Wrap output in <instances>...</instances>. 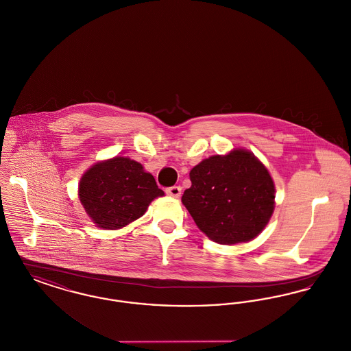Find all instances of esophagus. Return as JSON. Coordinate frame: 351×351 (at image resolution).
<instances>
[{
	"label": "esophagus",
	"instance_id": "34e87169",
	"mask_svg": "<svg viewBox=\"0 0 351 351\" xmlns=\"http://www.w3.org/2000/svg\"><path fill=\"white\" fill-rule=\"evenodd\" d=\"M166 193L172 196V197H180L182 195V188L179 185H173V186H169L166 189Z\"/></svg>",
	"mask_w": 351,
	"mask_h": 351
}]
</instances>
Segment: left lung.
<instances>
[{"label":"left lung","instance_id":"obj_1","mask_svg":"<svg viewBox=\"0 0 351 351\" xmlns=\"http://www.w3.org/2000/svg\"><path fill=\"white\" fill-rule=\"evenodd\" d=\"M183 201L201 232L221 245L247 242L267 225L275 186L251 152L234 150L202 160L189 172Z\"/></svg>","mask_w":351,"mask_h":351}]
</instances>
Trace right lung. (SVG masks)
<instances>
[{
    "mask_svg": "<svg viewBox=\"0 0 351 351\" xmlns=\"http://www.w3.org/2000/svg\"><path fill=\"white\" fill-rule=\"evenodd\" d=\"M163 195L151 173L122 156L89 168L79 186L85 212L97 226L110 230L142 217L151 201Z\"/></svg>",
    "mask_w": 351,
    "mask_h": 351,
    "instance_id": "add662e5",
    "label": "right lung"
}]
</instances>
